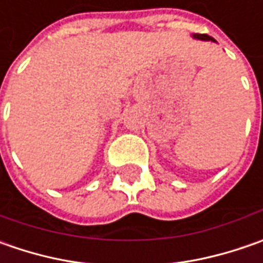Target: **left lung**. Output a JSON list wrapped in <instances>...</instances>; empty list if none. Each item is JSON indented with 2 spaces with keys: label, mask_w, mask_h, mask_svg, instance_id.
Instances as JSON below:
<instances>
[{
  "label": "left lung",
  "mask_w": 263,
  "mask_h": 263,
  "mask_svg": "<svg viewBox=\"0 0 263 263\" xmlns=\"http://www.w3.org/2000/svg\"><path fill=\"white\" fill-rule=\"evenodd\" d=\"M195 37H197V39H202V41H215L214 37L205 35V33H196V35H195Z\"/></svg>",
  "instance_id": "left-lung-1"
}]
</instances>
